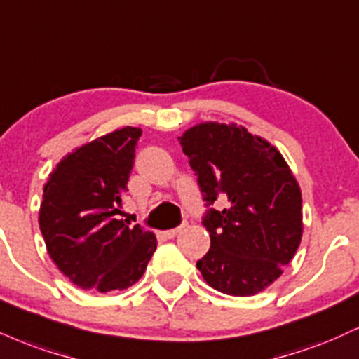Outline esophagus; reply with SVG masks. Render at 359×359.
Returning <instances> with one entry per match:
<instances>
[{
  "mask_svg": "<svg viewBox=\"0 0 359 359\" xmlns=\"http://www.w3.org/2000/svg\"><path fill=\"white\" fill-rule=\"evenodd\" d=\"M185 226H187V224H180L179 227H175V229H170V231H163L162 234H163V237H165V239H174V237L179 234L180 231H182V229H185Z\"/></svg>",
  "mask_w": 359,
  "mask_h": 359,
  "instance_id": "esophagus-1",
  "label": "esophagus"
}]
</instances>
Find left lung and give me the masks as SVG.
Masks as SVG:
<instances>
[{
  "mask_svg": "<svg viewBox=\"0 0 359 359\" xmlns=\"http://www.w3.org/2000/svg\"><path fill=\"white\" fill-rule=\"evenodd\" d=\"M197 175L210 249L197 269L229 296L264 291L291 262L303 236V198L291 168L269 142L236 123L207 122L179 137ZM222 193L228 205L212 207Z\"/></svg>",
  "mask_w": 359,
  "mask_h": 359,
  "instance_id": "left-lung-1",
  "label": "left lung"
}]
</instances>
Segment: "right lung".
<instances>
[{"mask_svg": "<svg viewBox=\"0 0 359 359\" xmlns=\"http://www.w3.org/2000/svg\"><path fill=\"white\" fill-rule=\"evenodd\" d=\"M140 135L125 127L95 138L63 157L43 189L40 231L50 257L86 291L130 287L157 248L154 232L116 219Z\"/></svg>", "mask_w": 359, "mask_h": 359, "instance_id": "1", "label": "right lung"}]
</instances>
